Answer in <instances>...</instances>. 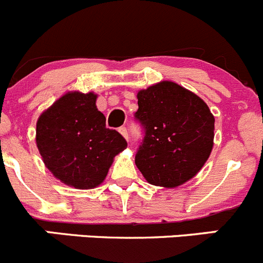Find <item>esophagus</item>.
Wrapping results in <instances>:
<instances>
[{
  "label": "esophagus",
  "instance_id": "34e87169",
  "mask_svg": "<svg viewBox=\"0 0 263 263\" xmlns=\"http://www.w3.org/2000/svg\"><path fill=\"white\" fill-rule=\"evenodd\" d=\"M119 132H120V134H121L122 137H124L125 139H126V141H129V133H127V129L125 126H121L119 129Z\"/></svg>",
  "mask_w": 263,
  "mask_h": 263
}]
</instances>
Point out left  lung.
Returning <instances> with one entry per match:
<instances>
[{
    "instance_id": "left-lung-1",
    "label": "left lung",
    "mask_w": 263,
    "mask_h": 263,
    "mask_svg": "<svg viewBox=\"0 0 263 263\" xmlns=\"http://www.w3.org/2000/svg\"><path fill=\"white\" fill-rule=\"evenodd\" d=\"M134 119L143 130L136 165L151 184H183L208 160L214 117L194 92L171 81L141 90Z\"/></svg>"
}]
</instances>
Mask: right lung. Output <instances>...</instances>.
<instances>
[{"label": "right lung", "mask_w": 263, "mask_h": 263, "mask_svg": "<svg viewBox=\"0 0 263 263\" xmlns=\"http://www.w3.org/2000/svg\"><path fill=\"white\" fill-rule=\"evenodd\" d=\"M96 101L92 92H68L37 121L36 142L45 165L76 189L101 184L114 157L127 146L119 132L106 127V117Z\"/></svg>", "instance_id": "obj_1"}]
</instances>
